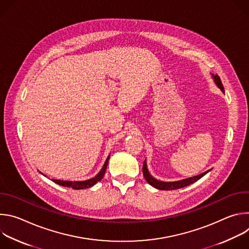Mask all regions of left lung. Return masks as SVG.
<instances>
[{"mask_svg":"<svg viewBox=\"0 0 249 249\" xmlns=\"http://www.w3.org/2000/svg\"><path fill=\"white\" fill-rule=\"evenodd\" d=\"M213 79H214L216 85L218 86L219 89H221V90L223 92H225L224 90V86L221 82V79L218 75H212ZM211 170V169H210ZM210 170L208 171H205L199 175H196V176H193V177H189V178H186V179H183V180H179V181H173V182H164V181H160V180H158L156 178H154V177L150 174L149 170H148V167H147V162L146 160L144 161V164H143V173H144V177L145 179L148 181V183L150 185H152L153 187L157 188V189H160V190H175V189H179V188H182V187H185V186H188L194 182H196L197 180H199L201 177H203L205 174H207Z\"/></svg>","mask_w":249,"mask_h":249,"instance_id":"obj_1","label":"left lung"}]
</instances>
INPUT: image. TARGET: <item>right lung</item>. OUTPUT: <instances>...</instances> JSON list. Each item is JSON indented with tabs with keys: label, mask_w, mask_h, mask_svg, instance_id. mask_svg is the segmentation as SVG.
Segmentation results:
<instances>
[{
	"label": "right lung",
	"mask_w": 249,
	"mask_h": 249,
	"mask_svg": "<svg viewBox=\"0 0 249 249\" xmlns=\"http://www.w3.org/2000/svg\"><path fill=\"white\" fill-rule=\"evenodd\" d=\"M108 160H109V156H108L107 159H106V160H105L101 170L94 177L90 178V179H88V180H85V181H65V180H59V179H52V181H54L55 183H57V184H59L61 186L71 187V188H73V189H86V188H89V187L93 186L95 183H97L98 181H100L102 179V177H103V175L105 173V170H106V167H107ZM41 174H43V173H41Z\"/></svg>",
	"instance_id": "right-lung-1"
}]
</instances>
